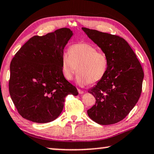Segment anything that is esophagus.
<instances>
[{
  "label": "esophagus",
  "mask_w": 154,
  "mask_h": 154,
  "mask_svg": "<svg viewBox=\"0 0 154 154\" xmlns=\"http://www.w3.org/2000/svg\"><path fill=\"white\" fill-rule=\"evenodd\" d=\"M78 91H79V93L80 94H82L84 93V91H82V90H81V89H78Z\"/></svg>",
  "instance_id": "obj_1"
}]
</instances>
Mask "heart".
I'll return each mask as SVG.
<instances>
[{
  "label": "heart",
  "instance_id": "obj_1",
  "mask_svg": "<svg viewBox=\"0 0 154 154\" xmlns=\"http://www.w3.org/2000/svg\"><path fill=\"white\" fill-rule=\"evenodd\" d=\"M60 64L63 76L69 80L72 79L78 67L75 80L79 85L84 86L103 79L107 72L109 60L107 55L97 51L96 47L80 42L71 45L69 53L62 54Z\"/></svg>",
  "mask_w": 154,
  "mask_h": 154
}]
</instances>
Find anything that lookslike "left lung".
Returning <instances> with one entry per match:
<instances>
[{"label": "left lung", "instance_id": "left-lung-1", "mask_svg": "<svg viewBox=\"0 0 154 154\" xmlns=\"http://www.w3.org/2000/svg\"><path fill=\"white\" fill-rule=\"evenodd\" d=\"M82 29L109 60L107 74L88 91L95 97L96 103L87 110V114L98 124H115L123 120L138 101L144 79L143 68L124 38L88 28Z\"/></svg>", "mask_w": 154, "mask_h": 154}]
</instances>
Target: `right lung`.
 <instances>
[{
  "mask_svg": "<svg viewBox=\"0 0 154 154\" xmlns=\"http://www.w3.org/2000/svg\"><path fill=\"white\" fill-rule=\"evenodd\" d=\"M68 28L45 36H35L15 54L10 64L9 90L23 118L37 123L56 119L65 98L77 96V89L63 76L60 58L73 36Z\"/></svg>",
  "mask_w": 154,
  "mask_h": 154,
  "instance_id": "right-lung-1",
  "label": "right lung"
}]
</instances>
